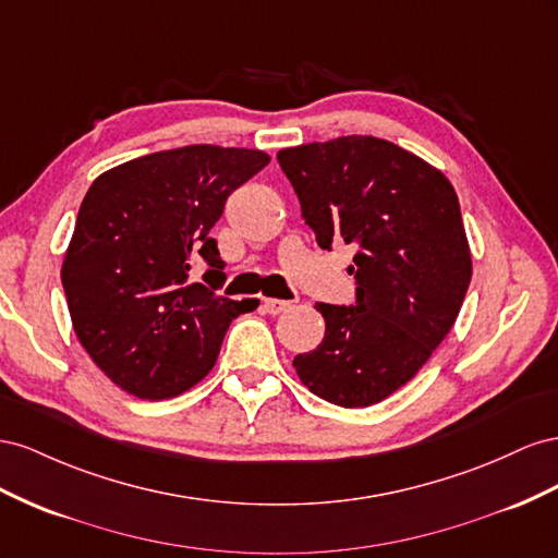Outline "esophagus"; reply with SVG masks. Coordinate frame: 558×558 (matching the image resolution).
<instances>
[{
	"mask_svg": "<svg viewBox=\"0 0 558 558\" xmlns=\"http://www.w3.org/2000/svg\"><path fill=\"white\" fill-rule=\"evenodd\" d=\"M290 306H292L290 301H284V299H262V308L268 315H280V313L288 311Z\"/></svg>",
	"mask_w": 558,
	"mask_h": 558,
	"instance_id": "obj_1",
	"label": "esophagus"
}]
</instances>
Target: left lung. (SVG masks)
<instances>
[{
	"label": "left lung",
	"mask_w": 558,
	"mask_h": 558,
	"mask_svg": "<svg viewBox=\"0 0 558 558\" xmlns=\"http://www.w3.org/2000/svg\"><path fill=\"white\" fill-rule=\"evenodd\" d=\"M323 250L355 245V304H317L325 339L294 357L304 386L372 407L418 374L453 327L472 278L458 196L423 158L372 135L278 151Z\"/></svg>",
	"instance_id": "left-lung-1"
}]
</instances>
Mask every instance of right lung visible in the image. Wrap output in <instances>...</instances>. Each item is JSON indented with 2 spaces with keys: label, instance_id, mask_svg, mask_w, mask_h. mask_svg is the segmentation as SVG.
<instances>
[{
  "label": "right lung",
  "instance_id": "obj_1",
  "mask_svg": "<svg viewBox=\"0 0 558 558\" xmlns=\"http://www.w3.org/2000/svg\"><path fill=\"white\" fill-rule=\"evenodd\" d=\"M270 156L191 145L156 151L95 180L62 262L72 325L107 378L140 400H166L215 367L233 317L259 306L215 290L227 280L213 238L233 191ZM209 266L203 283L190 268Z\"/></svg>",
  "mask_w": 558,
  "mask_h": 558
}]
</instances>
